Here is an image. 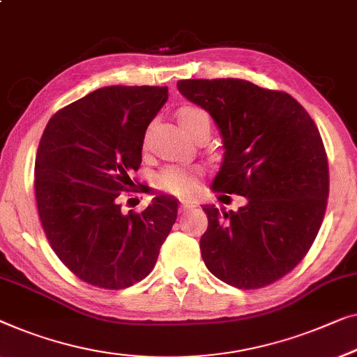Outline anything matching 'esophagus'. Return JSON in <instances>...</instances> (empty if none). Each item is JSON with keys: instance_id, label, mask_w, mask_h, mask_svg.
<instances>
[{"instance_id": "34e87169", "label": "esophagus", "mask_w": 357, "mask_h": 357, "mask_svg": "<svg viewBox=\"0 0 357 357\" xmlns=\"http://www.w3.org/2000/svg\"><path fill=\"white\" fill-rule=\"evenodd\" d=\"M191 208H195V206L191 204V203H182V204H180L178 211H180V213H188V211H190Z\"/></svg>"}]
</instances>
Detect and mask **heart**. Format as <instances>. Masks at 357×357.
<instances>
[{
	"label": "heart",
	"instance_id": "b5f03b06",
	"mask_svg": "<svg viewBox=\"0 0 357 357\" xmlns=\"http://www.w3.org/2000/svg\"><path fill=\"white\" fill-rule=\"evenodd\" d=\"M178 123L191 138L198 137L199 133L211 132V116L209 112L199 106H182L177 111ZM201 172L199 169L190 166H167L154 175L153 183L158 190L164 193L188 198L195 195L199 185Z\"/></svg>",
	"mask_w": 357,
	"mask_h": 357
}]
</instances>
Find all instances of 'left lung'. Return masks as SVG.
<instances>
[{
  "mask_svg": "<svg viewBox=\"0 0 357 357\" xmlns=\"http://www.w3.org/2000/svg\"><path fill=\"white\" fill-rule=\"evenodd\" d=\"M177 89L220 130L225 153L213 190L246 198L236 213L203 206L204 264L235 288L271 285L301 262L324 220L328 162L319 128L288 93L248 80H178Z\"/></svg>",
  "mask_w": 357,
  "mask_h": 357,
  "instance_id": "1",
  "label": "left lung"
}]
</instances>
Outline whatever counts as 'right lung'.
<instances>
[{"instance_id": "right-lung-1", "label": "right lung", "mask_w": 357, "mask_h": 357, "mask_svg": "<svg viewBox=\"0 0 357 357\" xmlns=\"http://www.w3.org/2000/svg\"><path fill=\"white\" fill-rule=\"evenodd\" d=\"M167 96V86L98 89L56 112L41 135V225L63 264L93 287L121 290L143 280L177 219V199L167 195L142 213L121 209V193L142 164L144 132Z\"/></svg>"}]
</instances>
